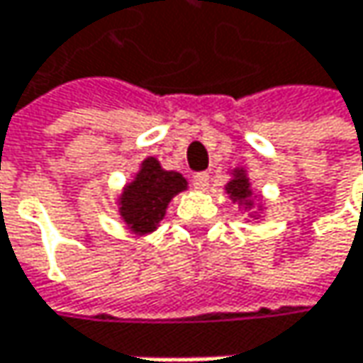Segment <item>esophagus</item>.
Instances as JSON below:
<instances>
[{
	"mask_svg": "<svg viewBox=\"0 0 363 363\" xmlns=\"http://www.w3.org/2000/svg\"><path fill=\"white\" fill-rule=\"evenodd\" d=\"M191 182H193V186H195L197 191H203V189H208V184H210V174H208V172H197V174L191 179Z\"/></svg>",
	"mask_w": 363,
	"mask_h": 363,
	"instance_id": "obj_1",
	"label": "esophagus"
}]
</instances>
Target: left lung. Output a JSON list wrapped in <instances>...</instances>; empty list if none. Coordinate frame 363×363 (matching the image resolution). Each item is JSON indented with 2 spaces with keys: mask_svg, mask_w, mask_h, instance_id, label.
<instances>
[{
  "mask_svg": "<svg viewBox=\"0 0 363 363\" xmlns=\"http://www.w3.org/2000/svg\"><path fill=\"white\" fill-rule=\"evenodd\" d=\"M227 193H231V199H235V201H246L248 206H252V201H250L252 191H250L248 179L244 177V172H242V170L235 174V179H233V181L227 184Z\"/></svg>",
  "mask_w": 363,
  "mask_h": 363,
  "instance_id": "left-lung-1",
  "label": "left lung"
}]
</instances>
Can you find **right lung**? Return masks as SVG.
Here are the masks:
<instances>
[{
    "label": "right lung",
    "instance_id": "add662e5",
    "mask_svg": "<svg viewBox=\"0 0 363 363\" xmlns=\"http://www.w3.org/2000/svg\"><path fill=\"white\" fill-rule=\"evenodd\" d=\"M184 186L186 181L179 172H168L155 157H149L143 162L136 179L121 193L119 214L132 231L140 235L151 233L164 218L170 199Z\"/></svg>",
    "mask_w": 363,
    "mask_h": 363
}]
</instances>
